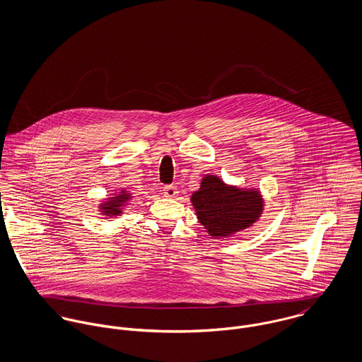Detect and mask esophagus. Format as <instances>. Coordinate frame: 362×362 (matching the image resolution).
Returning <instances> with one entry per match:
<instances>
[{"label": "esophagus", "instance_id": "obj_1", "mask_svg": "<svg viewBox=\"0 0 362 362\" xmlns=\"http://www.w3.org/2000/svg\"><path fill=\"white\" fill-rule=\"evenodd\" d=\"M163 191H164L163 194H164L165 198L173 199V198H177V197H178V189H177L174 185H165Z\"/></svg>", "mask_w": 362, "mask_h": 362}]
</instances>
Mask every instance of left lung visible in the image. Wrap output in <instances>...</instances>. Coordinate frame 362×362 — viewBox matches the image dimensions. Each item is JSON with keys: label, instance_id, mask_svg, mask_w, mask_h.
I'll return each mask as SVG.
<instances>
[{"label": "left lung", "instance_id": "obj_1", "mask_svg": "<svg viewBox=\"0 0 362 362\" xmlns=\"http://www.w3.org/2000/svg\"><path fill=\"white\" fill-rule=\"evenodd\" d=\"M199 223L211 237L223 238L251 227L263 211L257 189L224 184L216 175H205L201 188L191 197Z\"/></svg>", "mask_w": 362, "mask_h": 362}]
</instances>
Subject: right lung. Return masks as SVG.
Masks as SVG:
<instances>
[{
	"instance_id": "1",
	"label": "right lung",
	"mask_w": 362,
	"mask_h": 362,
	"mask_svg": "<svg viewBox=\"0 0 362 362\" xmlns=\"http://www.w3.org/2000/svg\"><path fill=\"white\" fill-rule=\"evenodd\" d=\"M131 194L127 192L125 189H122L121 192L114 194L111 198H107L103 204H100V211L104 216H118L122 213V206H125V204L131 199Z\"/></svg>"
}]
</instances>
